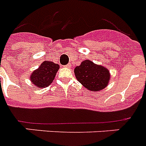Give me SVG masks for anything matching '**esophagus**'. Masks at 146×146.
<instances>
[{
	"instance_id": "1",
	"label": "esophagus",
	"mask_w": 146,
	"mask_h": 146,
	"mask_svg": "<svg viewBox=\"0 0 146 146\" xmlns=\"http://www.w3.org/2000/svg\"><path fill=\"white\" fill-rule=\"evenodd\" d=\"M64 67H67V68H69V67H71V64H68L65 65Z\"/></svg>"
}]
</instances>
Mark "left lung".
Here are the masks:
<instances>
[{"label":"left lung","mask_w":146,"mask_h":146,"mask_svg":"<svg viewBox=\"0 0 146 146\" xmlns=\"http://www.w3.org/2000/svg\"><path fill=\"white\" fill-rule=\"evenodd\" d=\"M76 78L84 87L90 91L98 92L104 89L110 81V71L106 67L85 60L74 69Z\"/></svg>","instance_id":"1"}]
</instances>
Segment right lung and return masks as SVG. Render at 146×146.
Masks as SVG:
<instances>
[{
    "instance_id": "1",
    "label": "right lung",
    "mask_w": 146,
    "mask_h": 146,
    "mask_svg": "<svg viewBox=\"0 0 146 146\" xmlns=\"http://www.w3.org/2000/svg\"><path fill=\"white\" fill-rule=\"evenodd\" d=\"M58 69L59 65L58 64L52 61H43L38 69L32 73L31 81L40 88L47 87L53 82Z\"/></svg>"
}]
</instances>
